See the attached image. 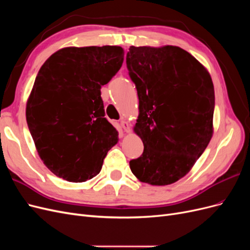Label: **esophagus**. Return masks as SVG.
Wrapping results in <instances>:
<instances>
[{"instance_id":"1","label":"esophagus","mask_w":250,"mask_h":250,"mask_svg":"<svg viewBox=\"0 0 250 250\" xmlns=\"http://www.w3.org/2000/svg\"><path fill=\"white\" fill-rule=\"evenodd\" d=\"M121 127L123 128V130H124L125 132H130V125L128 124V122H126L125 120L121 121Z\"/></svg>"}]
</instances>
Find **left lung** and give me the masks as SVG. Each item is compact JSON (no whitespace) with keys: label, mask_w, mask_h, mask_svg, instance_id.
I'll use <instances>...</instances> for the list:
<instances>
[{"label":"left lung","mask_w":250,"mask_h":250,"mask_svg":"<svg viewBox=\"0 0 250 250\" xmlns=\"http://www.w3.org/2000/svg\"><path fill=\"white\" fill-rule=\"evenodd\" d=\"M127 69L139 96L133 128L144 152L129 162L142 183L174 184L188 173L213 137L215 90L210 75L175 46L129 48Z\"/></svg>","instance_id":"left-lung-1"}]
</instances>
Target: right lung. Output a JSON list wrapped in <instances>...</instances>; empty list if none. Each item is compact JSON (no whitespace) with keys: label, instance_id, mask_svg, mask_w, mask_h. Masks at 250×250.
<instances>
[{"label":"right lung","instance_id":"right-lung-1","mask_svg":"<svg viewBox=\"0 0 250 250\" xmlns=\"http://www.w3.org/2000/svg\"><path fill=\"white\" fill-rule=\"evenodd\" d=\"M123 60L118 46L67 47L42 65L26 119L37 152L56 176L71 183L92 179L118 143V131L104 118L101 86Z\"/></svg>","mask_w":250,"mask_h":250}]
</instances>
